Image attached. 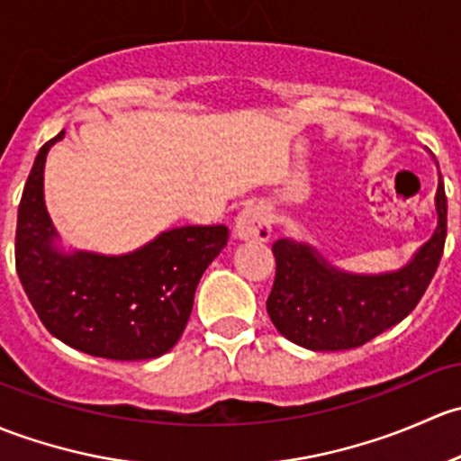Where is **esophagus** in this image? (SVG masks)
I'll use <instances>...</instances> for the list:
<instances>
[{"label": "esophagus", "mask_w": 461, "mask_h": 461, "mask_svg": "<svg viewBox=\"0 0 461 461\" xmlns=\"http://www.w3.org/2000/svg\"><path fill=\"white\" fill-rule=\"evenodd\" d=\"M273 232L270 215L264 203L250 202L235 220V235L246 241H266Z\"/></svg>", "instance_id": "34e87169"}]
</instances>
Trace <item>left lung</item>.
I'll return each mask as SVG.
<instances>
[{
    "label": "left lung",
    "mask_w": 461,
    "mask_h": 461,
    "mask_svg": "<svg viewBox=\"0 0 461 461\" xmlns=\"http://www.w3.org/2000/svg\"><path fill=\"white\" fill-rule=\"evenodd\" d=\"M433 206L438 217L433 235L402 268L386 273H350L306 241L291 237L275 241L277 273L266 302L275 329L308 350H348L400 324L421 300L444 253L442 173Z\"/></svg>",
    "instance_id": "1"
}]
</instances>
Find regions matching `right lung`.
<instances>
[{
    "label": "right lung",
    "mask_w": 461,
    "mask_h": 461,
    "mask_svg": "<svg viewBox=\"0 0 461 461\" xmlns=\"http://www.w3.org/2000/svg\"><path fill=\"white\" fill-rule=\"evenodd\" d=\"M61 137L40 149L19 202V282L41 324L70 348L120 362L159 357L186 329L199 279L229 229H170L124 255L66 250L44 202L46 155Z\"/></svg>",
    "instance_id": "right-lung-1"
}]
</instances>
